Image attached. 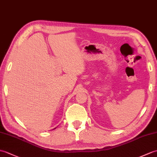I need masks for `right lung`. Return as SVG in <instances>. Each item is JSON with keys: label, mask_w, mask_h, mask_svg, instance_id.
<instances>
[{"label": "right lung", "mask_w": 157, "mask_h": 157, "mask_svg": "<svg viewBox=\"0 0 157 157\" xmlns=\"http://www.w3.org/2000/svg\"><path fill=\"white\" fill-rule=\"evenodd\" d=\"M56 128H54V129H56Z\"/></svg>", "instance_id": "add662e5"}]
</instances>
